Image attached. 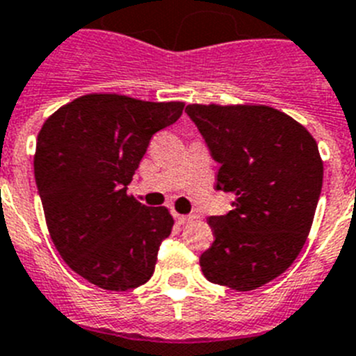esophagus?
Returning a JSON list of instances; mask_svg holds the SVG:
<instances>
[{
  "instance_id": "esophagus-1",
  "label": "esophagus",
  "mask_w": 356,
  "mask_h": 356,
  "mask_svg": "<svg viewBox=\"0 0 356 356\" xmlns=\"http://www.w3.org/2000/svg\"><path fill=\"white\" fill-rule=\"evenodd\" d=\"M174 218H175V222H177L179 225H184V224H188V222H190V216L179 215V213H174Z\"/></svg>"
}]
</instances>
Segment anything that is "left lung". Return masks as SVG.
<instances>
[{
    "label": "left lung",
    "instance_id": "obj_1",
    "mask_svg": "<svg viewBox=\"0 0 356 356\" xmlns=\"http://www.w3.org/2000/svg\"><path fill=\"white\" fill-rule=\"evenodd\" d=\"M213 159L227 215L209 216L215 242L200 254L208 281L254 290L286 270L307 242L323 188L310 132L268 105H188Z\"/></svg>",
    "mask_w": 356,
    "mask_h": 356
}]
</instances>
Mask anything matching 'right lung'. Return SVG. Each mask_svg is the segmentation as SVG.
Segmentation results:
<instances>
[{
	"instance_id": "obj_1",
	"label": "right lung",
	"mask_w": 356,
	"mask_h": 356,
	"mask_svg": "<svg viewBox=\"0 0 356 356\" xmlns=\"http://www.w3.org/2000/svg\"><path fill=\"white\" fill-rule=\"evenodd\" d=\"M182 109V102L95 92L55 111L37 136L33 170L49 236L92 285L123 292L152 277L174 218L127 195V186L150 138Z\"/></svg>"
}]
</instances>
